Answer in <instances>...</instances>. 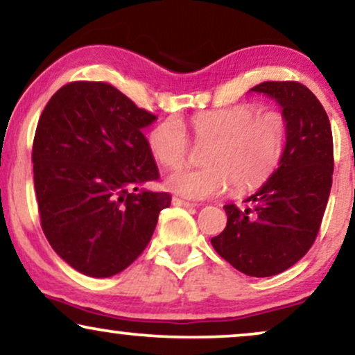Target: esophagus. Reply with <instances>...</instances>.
Returning <instances> with one entry per match:
<instances>
[{
	"label": "esophagus",
	"instance_id": "1",
	"mask_svg": "<svg viewBox=\"0 0 355 355\" xmlns=\"http://www.w3.org/2000/svg\"><path fill=\"white\" fill-rule=\"evenodd\" d=\"M172 203H173L175 206H182V208H195V205L190 203V201H185V200H182V198H177V196H173Z\"/></svg>",
	"mask_w": 355,
	"mask_h": 355
}]
</instances>
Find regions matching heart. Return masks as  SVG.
I'll return each instance as SVG.
<instances>
[{"mask_svg":"<svg viewBox=\"0 0 355 355\" xmlns=\"http://www.w3.org/2000/svg\"><path fill=\"white\" fill-rule=\"evenodd\" d=\"M190 124L196 144L211 147L205 154L208 167L182 168L167 177L168 190L185 198H214L230 185L239 193L257 190L284 159L288 125L277 110L236 105L195 114ZM149 147L167 168L182 167L191 152L190 137L177 118L164 119L152 129Z\"/></svg>","mask_w":355,"mask_h":355,"instance_id":"heart-1","label":"heart"}]
</instances>
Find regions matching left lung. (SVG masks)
I'll list each match as a JSON object with an SVG mask.
<instances>
[{"label": "left lung", "instance_id": "obj_1", "mask_svg": "<svg viewBox=\"0 0 355 355\" xmlns=\"http://www.w3.org/2000/svg\"><path fill=\"white\" fill-rule=\"evenodd\" d=\"M288 125L280 165L245 208L226 205L227 224L211 244L224 260L250 277H272L298 262L320 232L331 185L334 150L329 118L320 100L298 82H263Z\"/></svg>", "mask_w": 355, "mask_h": 355}]
</instances>
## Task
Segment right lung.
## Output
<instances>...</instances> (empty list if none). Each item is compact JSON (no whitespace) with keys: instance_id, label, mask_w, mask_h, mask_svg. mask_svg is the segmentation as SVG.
I'll return each instance as SVG.
<instances>
[{"instance_id":"right-lung-1","label":"right lung","mask_w":355,"mask_h":355,"mask_svg":"<svg viewBox=\"0 0 355 355\" xmlns=\"http://www.w3.org/2000/svg\"><path fill=\"white\" fill-rule=\"evenodd\" d=\"M155 114L105 82L67 83L44 107L33 144L40 226L75 270L105 278L147 248L172 195L159 180L142 128Z\"/></svg>"}]
</instances>
